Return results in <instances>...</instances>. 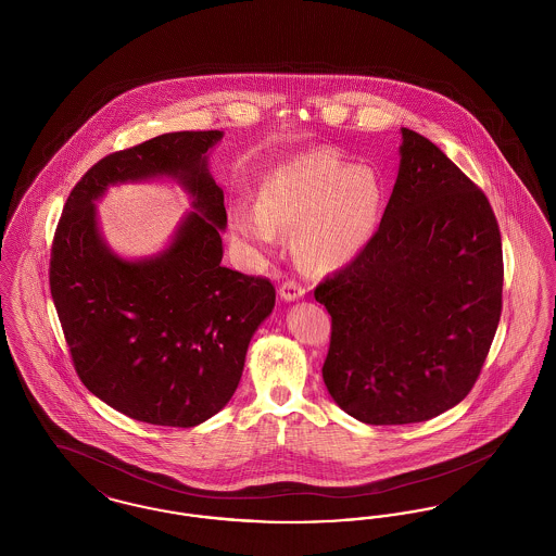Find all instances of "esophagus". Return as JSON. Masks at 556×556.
Here are the masks:
<instances>
[{
    "label": "esophagus",
    "mask_w": 556,
    "mask_h": 556,
    "mask_svg": "<svg viewBox=\"0 0 556 556\" xmlns=\"http://www.w3.org/2000/svg\"><path fill=\"white\" fill-rule=\"evenodd\" d=\"M304 293H306V288L300 281H295V279H286L281 283V288H279V295L283 300H300Z\"/></svg>",
    "instance_id": "esophagus-1"
}]
</instances>
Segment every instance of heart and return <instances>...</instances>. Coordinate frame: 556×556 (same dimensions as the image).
<instances>
[{"mask_svg":"<svg viewBox=\"0 0 556 556\" xmlns=\"http://www.w3.org/2000/svg\"><path fill=\"white\" fill-rule=\"evenodd\" d=\"M381 211L383 184L372 168L317 150L275 168L261 189L258 208L238 204L231 227L241 241L258 248L273 245L277 229H295V256L311 268L331 270L367 245Z\"/></svg>","mask_w":556,"mask_h":556,"instance_id":"b5f03b06","label":"heart"}]
</instances>
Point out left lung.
I'll return each instance as SVG.
<instances>
[{
  "mask_svg": "<svg viewBox=\"0 0 556 556\" xmlns=\"http://www.w3.org/2000/svg\"><path fill=\"white\" fill-rule=\"evenodd\" d=\"M400 156L377 231L315 288L331 315L323 381L369 425L456 406L503 313V239L485 193L419 132L402 129Z\"/></svg>",
  "mask_w": 556,
  "mask_h": 556,
  "instance_id": "obj_1",
  "label": "left lung"
}]
</instances>
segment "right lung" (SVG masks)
<instances>
[{
  "instance_id": "add662e5",
  "label": "right lung",
  "mask_w": 556,
  "mask_h": 556,
  "mask_svg": "<svg viewBox=\"0 0 556 556\" xmlns=\"http://www.w3.org/2000/svg\"><path fill=\"white\" fill-rule=\"evenodd\" d=\"M220 131L164 132L96 162L58 220L50 290L85 388L143 424L193 427L238 390L245 350L275 306L270 279L220 265L225 195L206 168ZM177 176L194 195L172 248L127 264L101 243L92 200L108 185Z\"/></svg>"
}]
</instances>
